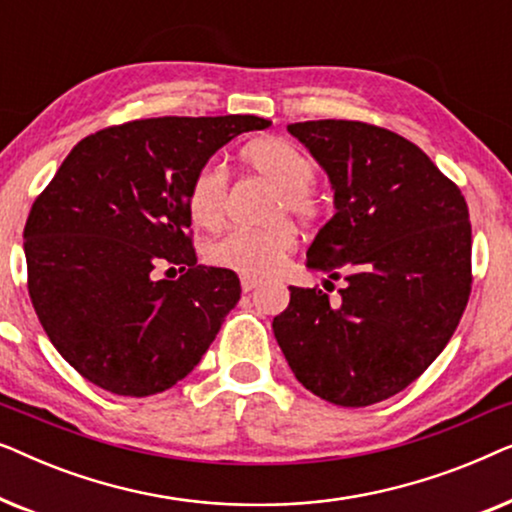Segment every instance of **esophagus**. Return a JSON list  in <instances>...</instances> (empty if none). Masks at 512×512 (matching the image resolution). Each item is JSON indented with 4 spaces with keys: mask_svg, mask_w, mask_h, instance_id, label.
<instances>
[{
    "mask_svg": "<svg viewBox=\"0 0 512 512\" xmlns=\"http://www.w3.org/2000/svg\"><path fill=\"white\" fill-rule=\"evenodd\" d=\"M258 284H261V282H258V279H249V277H242V291H244V293L254 291Z\"/></svg>",
    "mask_w": 512,
    "mask_h": 512,
    "instance_id": "34e87169",
    "label": "esophagus"
}]
</instances>
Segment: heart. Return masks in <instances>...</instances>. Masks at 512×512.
Segmentation results:
<instances>
[{
    "label": "heart",
    "mask_w": 512,
    "mask_h": 512,
    "mask_svg": "<svg viewBox=\"0 0 512 512\" xmlns=\"http://www.w3.org/2000/svg\"><path fill=\"white\" fill-rule=\"evenodd\" d=\"M240 163L272 186L265 216H291L300 226H317L324 216V200L314 179L317 163L286 137H258L240 149ZM230 177L221 165L205 163L193 174L186 193V207L195 226L219 228L228 212ZM296 247V233L286 221H272L263 228H235L205 247L209 265L249 279L275 275Z\"/></svg>",
    "instance_id": "1"
}]
</instances>
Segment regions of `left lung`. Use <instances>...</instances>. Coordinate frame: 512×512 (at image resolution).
<instances>
[{"label": "left lung", "mask_w": 512, "mask_h": 512, "mask_svg": "<svg viewBox=\"0 0 512 512\" xmlns=\"http://www.w3.org/2000/svg\"><path fill=\"white\" fill-rule=\"evenodd\" d=\"M286 130L335 191V214L307 249V265L345 277V289L331 303L319 286H289L272 331L305 389L366 408L415 382L457 331L473 284L466 200L391 130L335 118Z\"/></svg>", "instance_id": "8db88e82"}]
</instances>
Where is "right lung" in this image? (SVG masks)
<instances>
[{"instance_id":"obj_1","label":"right lung","mask_w":512,"mask_h":512,"mask_svg":"<svg viewBox=\"0 0 512 512\" xmlns=\"http://www.w3.org/2000/svg\"><path fill=\"white\" fill-rule=\"evenodd\" d=\"M265 128L258 116L139 118L74 146L23 237L34 312L76 373L142 398L198 366L242 289L198 263L188 184L235 135ZM163 267L182 275L160 280Z\"/></svg>"}]
</instances>
